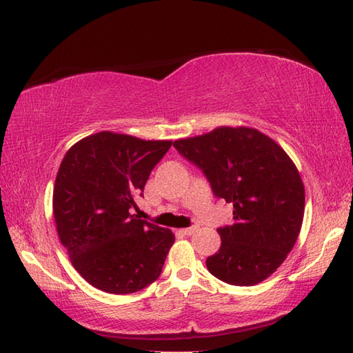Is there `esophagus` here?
<instances>
[{"mask_svg":"<svg viewBox=\"0 0 353 353\" xmlns=\"http://www.w3.org/2000/svg\"><path fill=\"white\" fill-rule=\"evenodd\" d=\"M196 230H197V228H186V229H181L177 232H179V234H182V235H192Z\"/></svg>","mask_w":353,"mask_h":353,"instance_id":"1","label":"esophagus"}]
</instances>
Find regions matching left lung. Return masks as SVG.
<instances>
[{
  "mask_svg": "<svg viewBox=\"0 0 353 353\" xmlns=\"http://www.w3.org/2000/svg\"><path fill=\"white\" fill-rule=\"evenodd\" d=\"M174 148L206 176L215 197L234 205V223L219 228L221 247L209 273L252 287L276 272L294 247L305 212V188L290 156L249 127H219Z\"/></svg>",
  "mask_w": 353,
  "mask_h": 353,
  "instance_id": "obj_1",
  "label": "left lung"
}]
</instances>
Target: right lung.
I'll list each match as a JSON object with an SVG mask.
<instances>
[{
	"label": "right lung",
	"mask_w": 353,
	"mask_h": 353,
	"mask_svg": "<svg viewBox=\"0 0 353 353\" xmlns=\"http://www.w3.org/2000/svg\"><path fill=\"white\" fill-rule=\"evenodd\" d=\"M171 144L100 132L65 154L52 192L57 234L74 268L95 288L130 294L162 273L174 235L132 209Z\"/></svg>",
	"instance_id": "1"
}]
</instances>
